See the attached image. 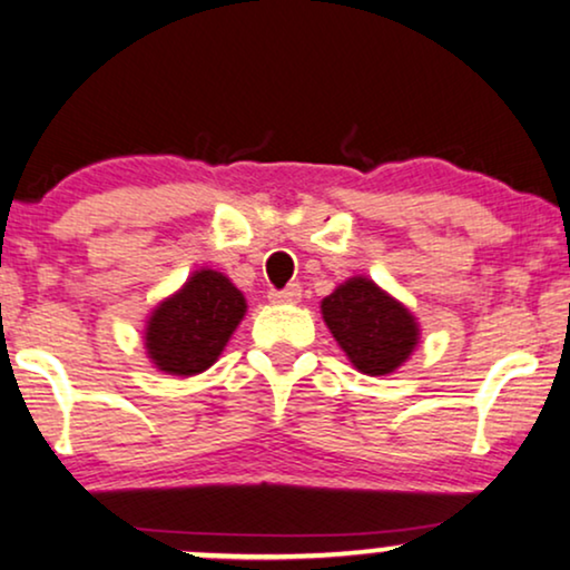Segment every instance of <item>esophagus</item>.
I'll return each mask as SVG.
<instances>
[{"label":"esophagus","instance_id":"obj_1","mask_svg":"<svg viewBox=\"0 0 570 570\" xmlns=\"http://www.w3.org/2000/svg\"><path fill=\"white\" fill-rule=\"evenodd\" d=\"M301 298V285L293 283L283 287V291H269V301H274V304H296V301Z\"/></svg>","mask_w":570,"mask_h":570}]
</instances>
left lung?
Listing matches in <instances>:
<instances>
[{
    "instance_id": "obj_1",
    "label": "left lung",
    "mask_w": 570,
    "mask_h": 570,
    "mask_svg": "<svg viewBox=\"0 0 570 570\" xmlns=\"http://www.w3.org/2000/svg\"><path fill=\"white\" fill-rule=\"evenodd\" d=\"M333 338L364 375H389L412 354L417 322L372 279L354 277L322 301Z\"/></svg>"
}]
</instances>
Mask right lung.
<instances>
[{
  "label": "right lung",
  "instance_id": "1",
  "mask_svg": "<svg viewBox=\"0 0 570 570\" xmlns=\"http://www.w3.org/2000/svg\"><path fill=\"white\" fill-rule=\"evenodd\" d=\"M243 314V293L224 274L195 272L150 317L147 354L168 375H198L216 362Z\"/></svg>",
  "mask_w": 570,
  "mask_h": 570
}]
</instances>
